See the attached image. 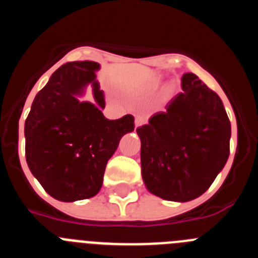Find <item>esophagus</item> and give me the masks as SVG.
<instances>
[{
  "instance_id": "obj_1",
  "label": "esophagus",
  "mask_w": 258,
  "mask_h": 258,
  "mask_svg": "<svg viewBox=\"0 0 258 258\" xmlns=\"http://www.w3.org/2000/svg\"><path fill=\"white\" fill-rule=\"evenodd\" d=\"M143 124H146V117H143V116H137V117H136V127L142 126Z\"/></svg>"
}]
</instances>
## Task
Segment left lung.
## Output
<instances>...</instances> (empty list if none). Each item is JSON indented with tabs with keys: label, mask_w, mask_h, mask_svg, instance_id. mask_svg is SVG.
<instances>
[{
	"label": "left lung",
	"mask_w": 258,
	"mask_h": 258,
	"mask_svg": "<svg viewBox=\"0 0 258 258\" xmlns=\"http://www.w3.org/2000/svg\"><path fill=\"white\" fill-rule=\"evenodd\" d=\"M149 124L137 129L146 187L170 202H190L206 192L230 154L231 124L222 101L194 74Z\"/></svg>",
	"instance_id": "1"
}]
</instances>
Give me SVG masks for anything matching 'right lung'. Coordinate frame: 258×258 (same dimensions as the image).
Here are the masks:
<instances>
[{
	"label": "right lung",
	"mask_w": 258,
	"mask_h": 258,
	"mask_svg": "<svg viewBox=\"0 0 258 258\" xmlns=\"http://www.w3.org/2000/svg\"><path fill=\"white\" fill-rule=\"evenodd\" d=\"M97 61H68L41 89L24 125L26 159L29 170L50 197L76 202L95 197L102 187L107 161L134 117L108 120L103 90L95 72ZM88 85L95 104L79 101Z\"/></svg>",
	"instance_id": "1"
}]
</instances>
